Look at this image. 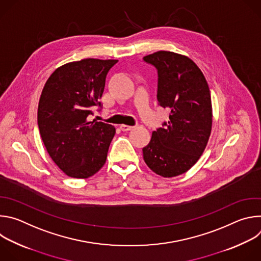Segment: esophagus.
<instances>
[{"instance_id":"34e87169","label":"esophagus","mask_w":261,"mask_h":261,"mask_svg":"<svg viewBox=\"0 0 261 261\" xmlns=\"http://www.w3.org/2000/svg\"><path fill=\"white\" fill-rule=\"evenodd\" d=\"M121 130L122 131H130L133 129V126H128V125H121Z\"/></svg>"}]
</instances>
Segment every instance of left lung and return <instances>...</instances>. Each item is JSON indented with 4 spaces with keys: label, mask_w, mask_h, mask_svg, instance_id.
<instances>
[{
    "label": "left lung",
    "mask_w": 261,
    "mask_h": 261,
    "mask_svg": "<svg viewBox=\"0 0 261 261\" xmlns=\"http://www.w3.org/2000/svg\"><path fill=\"white\" fill-rule=\"evenodd\" d=\"M158 73L157 99L170 109L169 121L142 148L143 160L164 177L189 170L203 153L212 130L211 93L202 72L189 58L171 51L143 57Z\"/></svg>",
    "instance_id": "8db88e82"
}]
</instances>
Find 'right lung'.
Wrapping results in <instances>:
<instances>
[{
  "mask_svg": "<svg viewBox=\"0 0 261 261\" xmlns=\"http://www.w3.org/2000/svg\"><path fill=\"white\" fill-rule=\"evenodd\" d=\"M117 60L85 59L59 67L47 80L38 105V127L53 161L68 175L87 178L104 165L116 134L113 125L90 122L108 71Z\"/></svg>",
  "mask_w": 261,
  "mask_h": 261,
  "instance_id": "add662e5",
  "label": "right lung"
}]
</instances>
